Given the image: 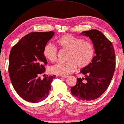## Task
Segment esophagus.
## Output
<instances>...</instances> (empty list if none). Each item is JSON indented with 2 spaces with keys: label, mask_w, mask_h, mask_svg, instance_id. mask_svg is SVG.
Here are the masks:
<instances>
[{
  "label": "esophagus",
  "mask_w": 124,
  "mask_h": 124,
  "mask_svg": "<svg viewBox=\"0 0 124 124\" xmlns=\"http://www.w3.org/2000/svg\"><path fill=\"white\" fill-rule=\"evenodd\" d=\"M60 76L61 77H62V78H67L68 77V75H60Z\"/></svg>",
  "instance_id": "obj_1"
}]
</instances>
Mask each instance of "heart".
I'll use <instances>...</instances> for the list:
<instances>
[{
  "label": "heart",
  "mask_w": 124,
  "mask_h": 124,
  "mask_svg": "<svg viewBox=\"0 0 124 124\" xmlns=\"http://www.w3.org/2000/svg\"><path fill=\"white\" fill-rule=\"evenodd\" d=\"M57 43L62 49L68 50L66 62H58L50 68L53 74L68 75L77 70L78 66L85 68L93 61L96 54L95 46L91 41H85L81 38L72 34H65L57 40ZM57 49L51 43L46 44L43 49V54L51 62L55 61L57 56Z\"/></svg>",
  "instance_id": "1"
}]
</instances>
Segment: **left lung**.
<instances>
[{
    "instance_id": "8db88e82",
    "label": "left lung",
    "mask_w": 124,
    "mask_h": 124,
    "mask_svg": "<svg viewBox=\"0 0 124 124\" xmlns=\"http://www.w3.org/2000/svg\"><path fill=\"white\" fill-rule=\"evenodd\" d=\"M81 34L91 39L96 56L91 63L80 71L85 78H77L70 91L78 98L89 101L100 97L109 85L115 69V54L112 43L100 31L92 29Z\"/></svg>"
}]
</instances>
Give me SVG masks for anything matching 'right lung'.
<instances>
[{
	"label": "right lung",
	"mask_w": 124,
	"mask_h": 124,
	"mask_svg": "<svg viewBox=\"0 0 124 124\" xmlns=\"http://www.w3.org/2000/svg\"><path fill=\"white\" fill-rule=\"evenodd\" d=\"M54 32H32L12 47L9 55V74L14 88L20 97L37 103L47 97L55 75L40 78L45 72L47 60L44 47ZM45 75V74H44Z\"/></svg>",
	"instance_id": "obj_1"
}]
</instances>
